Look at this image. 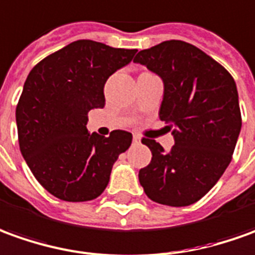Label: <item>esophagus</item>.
<instances>
[{"label":"esophagus","instance_id":"esophagus-1","mask_svg":"<svg viewBox=\"0 0 255 255\" xmlns=\"http://www.w3.org/2000/svg\"><path fill=\"white\" fill-rule=\"evenodd\" d=\"M140 140H141V137H140L138 134H133V143H134V144H138Z\"/></svg>","mask_w":255,"mask_h":255}]
</instances>
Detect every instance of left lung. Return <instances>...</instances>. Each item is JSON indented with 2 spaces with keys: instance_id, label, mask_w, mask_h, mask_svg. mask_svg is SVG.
<instances>
[{
  "instance_id": "1",
  "label": "left lung",
  "mask_w": 255,
  "mask_h": 255,
  "mask_svg": "<svg viewBox=\"0 0 255 255\" xmlns=\"http://www.w3.org/2000/svg\"><path fill=\"white\" fill-rule=\"evenodd\" d=\"M134 62L161 77L158 115L175 140L169 151L155 140H141L152 157L138 172L140 184L159 204H194L231 164L242 129L236 83L222 65L180 40L140 51Z\"/></svg>"
}]
</instances>
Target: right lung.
I'll list each match as a JSON object with an SVG mask.
<instances>
[{
	"mask_svg": "<svg viewBox=\"0 0 255 255\" xmlns=\"http://www.w3.org/2000/svg\"><path fill=\"white\" fill-rule=\"evenodd\" d=\"M137 50L77 40L44 58L26 79L16 107L19 147L45 190L64 201L97 198L131 133H90L89 111L104 108V84Z\"/></svg>",
	"mask_w": 255,
	"mask_h": 255,
	"instance_id": "right-lung-1",
	"label": "right lung"
}]
</instances>
